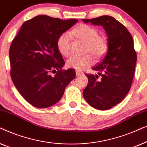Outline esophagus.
<instances>
[{
	"instance_id": "esophagus-1",
	"label": "esophagus",
	"mask_w": 147,
	"mask_h": 147,
	"mask_svg": "<svg viewBox=\"0 0 147 147\" xmlns=\"http://www.w3.org/2000/svg\"><path fill=\"white\" fill-rule=\"evenodd\" d=\"M76 76H82V75H83V74H84L83 72L81 71H79V70H78V71H76Z\"/></svg>"
}]
</instances>
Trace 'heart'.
<instances>
[{
    "label": "heart",
    "instance_id": "heart-1",
    "mask_svg": "<svg viewBox=\"0 0 147 147\" xmlns=\"http://www.w3.org/2000/svg\"><path fill=\"white\" fill-rule=\"evenodd\" d=\"M71 33L78 39L86 42V53H91L96 57H100L107 51V41L104 38L98 36V30L94 27L82 24L74 28ZM71 41V36L68 33H62L58 38L57 49L62 55L67 56L69 54ZM93 63L94 59L90 55L83 57L72 56L67 61L66 65L68 68L82 69L89 67Z\"/></svg>",
    "mask_w": 147,
    "mask_h": 147
}]
</instances>
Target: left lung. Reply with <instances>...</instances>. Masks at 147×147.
<instances>
[{
	"label": "left lung",
	"mask_w": 147,
	"mask_h": 147,
	"mask_svg": "<svg viewBox=\"0 0 147 147\" xmlns=\"http://www.w3.org/2000/svg\"><path fill=\"white\" fill-rule=\"evenodd\" d=\"M82 21L102 26L108 37L107 53L92 68L101 78L98 79V75L86 74L88 84L83 96L93 108L108 110L120 103L130 89L136 62L133 39L128 29L110 16Z\"/></svg>",
	"instance_id": "left-lung-1"
}]
</instances>
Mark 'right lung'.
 Masks as SVG:
<instances>
[{
	"instance_id": "obj_1",
	"label": "right lung",
	"mask_w": 147,
	"mask_h": 147,
	"mask_svg": "<svg viewBox=\"0 0 147 147\" xmlns=\"http://www.w3.org/2000/svg\"><path fill=\"white\" fill-rule=\"evenodd\" d=\"M78 21L38 15L23 24L12 42V80L24 99L35 107L45 108L55 104L76 77L74 69L62 70L65 61L57 41ZM53 71L56 74L52 76Z\"/></svg>"
}]
</instances>
